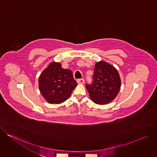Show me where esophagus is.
<instances>
[{
  "instance_id": "1",
  "label": "esophagus",
  "mask_w": 157,
  "mask_h": 157,
  "mask_svg": "<svg viewBox=\"0 0 157 157\" xmlns=\"http://www.w3.org/2000/svg\"><path fill=\"white\" fill-rule=\"evenodd\" d=\"M77 82L78 84H84V79H77Z\"/></svg>"
}]
</instances>
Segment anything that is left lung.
I'll return each instance as SVG.
<instances>
[{"label": "left lung", "instance_id": "obj_1", "mask_svg": "<svg viewBox=\"0 0 157 157\" xmlns=\"http://www.w3.org/2000/svg\"><path fill=\"white\" fill-rule=\"evenodd\" d=\"M93 83L86 87L91 100L97 104H106L118 94L121 84L119 74L114 67L104 61L96 63Z\"/></svg>", "mask_w": 157, "mask_h": 157}]
</instances>
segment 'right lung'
<instances>
[{
    "mask_svg": "<svg viewBox=\"0 0 157 157\" xmlns=\"http://www.w3.org/2000/svg\"><path fill=\"white\" fill-rule=\"evenodd\" d=\"M39 89L50 104H61L68 99L77 86L71 70L63 69L59 63L52 62L41 73Z\"/></svg>",
    "mask_w": 157,
    "mask_h": 157,
    "instance_id": "1",
    "label": "right lung"
}]
</instances>
